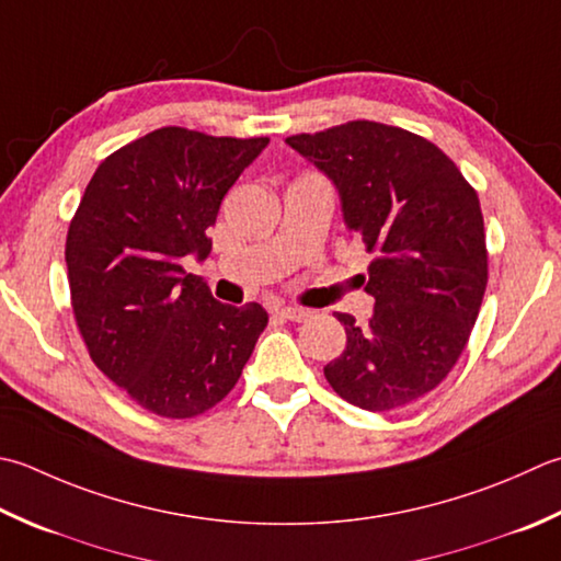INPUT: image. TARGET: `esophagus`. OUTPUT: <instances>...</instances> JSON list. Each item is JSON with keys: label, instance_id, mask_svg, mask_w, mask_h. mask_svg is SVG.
Listing matches in <instances>:
<instances>
[{"label": "esophagus", "instance_id": "1", "mask_svg": "<svg viewBox=\"0 0 561 561\" xmlns=\"http://www.w3.org/2000/svg\"><path fill=\"white\" fill-rule=\"evenodd\" d=\"M279 318H287V321H304L306 316H309V311L304 309H296V306H284V309L277 311Z\"/></svg>", "mask_w": 561, "mask_h": 561}]
</instances>
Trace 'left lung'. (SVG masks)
I'll list each match as a JSON object with an SVG mask.
<instances>
[{"mask_svg": "<svg viewBox=\"0 0 561 561\" xmlns=\"http://www.w3.org/2000/svg\"><path fill=\"white\" fill-rule=\"evenodd\" d=\"M331 178L347 228L369 262L375 313L345 325L343 355L325 365L340 399L381 413L440 383L469 343L489 282L477 190L427 138L377 121H347L287 138Z\"/></svg>", "mask_w": 561, "mask_h": 561, "instance_id": "1", "label": "left lung"}]
</instances>
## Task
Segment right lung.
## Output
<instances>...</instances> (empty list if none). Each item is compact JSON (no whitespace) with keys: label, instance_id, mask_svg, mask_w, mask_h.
Listing matches in <instances>:
<instances>
[{"label":"right lung","instance_id":"obj_1","mask_svg":"<svg viewBox=\"0 0 561 561\" xmlns=\"http://www.w3.org/2000/svg\"><path fill=\"white\" fill-rule=\"evenodd\" d=\"M270 138L164 126L104 158L68 228L70 306L94 365L140 409L194 419L224 401L267 325L216 301L182 257L211 252L230 186Z\"/></svg>","mask_w":561,"mask_h":561}]
</instances>
